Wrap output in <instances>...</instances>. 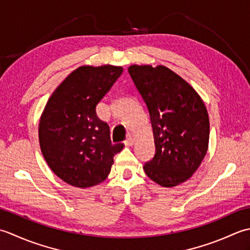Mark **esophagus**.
Wrapping results in <instances>:
<instances>
[{
	"label": "esophagus",
	"mask_w": 250,
	"mask_h": 250,
	"mask_svg": "<svg viewBox=\"0 0 250 250\" xmlns=\"http://www.w3.org/2000/svg\"><path fill=\"white\" fill-rule=\"evenodd\" d=\"M124 144H125V146H132V144H134V138H132V137L129 135L128 137H127V139L124 141Z\"/></svg>",
	"instance_id": "34e87169"
}]
</instances>
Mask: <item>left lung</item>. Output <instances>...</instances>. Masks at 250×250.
Returning <instances> with one entry per match:
<instances>
[{"label":"left lung","instance_id":"obj_1","mask_svg":"<svg viewBox=\"0 0 250 250\" xmlns=\"http://www.w3.org/2000/svg\"><path fill=\"white\" fill-rule=\"evenodd\" d=\"M128 73L149 111L155 154L146 176L162 187L186 181L201 165L209 140V119L201 97L164 65H130Z\"/></svg>","mask_w":250,"mask_h":250}]
</instances>
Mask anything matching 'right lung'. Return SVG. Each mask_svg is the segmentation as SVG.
<instances>
[{"label": "right lung", "mask_w": 250, "mask_h": 250, "mask_svg": "<svg viewBox=\"0 0 250 250\" xmlns=\"http://www.w3.org/2000/svg\"><path fill=\"white\" fill-rule=\"evenodd\" d=\"M122 72L123 68L111 64L78 68L50 96L41 116V151L50 169L71 186L103 182L113 156L124 147L112 144L109 125L96 113V105Z\"/></svg>", "instance_id": "1"}]
</instances>
